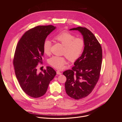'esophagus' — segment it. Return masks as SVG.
Listing matches in <instances>:
<instances>
[{
	"label": "esophagus",
	"instance_id": "obj_1",
	"mask_svg": "<svg viewBox=\"0 0 122 122\" xmlns=\"http://www.w3.org/2000/svg\"><path fill=\"white\" fill-rule=\"evenodd\" d=\"M56 73L57 75H61V73L59 70H57L56 71Z\"/></svg>",
	"mask_w": 122,
	"mask_h": 122
}]
</instances>
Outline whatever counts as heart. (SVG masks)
Instances as JSON below:
<instances>
[{
	"mask_svg": "<svg viewBox=\"0 0 122 122\" xmlns=\"http://www.w3.org/2000/svg\"><path fill=\"white\" fill-rule=\"evenodd\" d=\"M55 40L61 43L64 46L62 54L64 56H53L49 59L48 63L52 67L61 69L67 63L66 57L70 61L77 60L81 55L85 46L84 40L79 37H76L67 31H63L55 35ZM52 42L48 39L45 40L43 44V51L46 54L50 53Z\"/></svg>",
	"mask_w": 122,
	"mask_h": 122,
	"instance_id": "b5f03b06",
	"label": "heart"
}]
</instances>
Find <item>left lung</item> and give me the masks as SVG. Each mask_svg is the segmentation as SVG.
Returning a JSON list of instances; mask_svg holds the SVG:
<instances>
[{
  "label": "left lung",
  "mask_w": 122,
  "mask_h": 122,
  "mask_svg": "<svg viewBox=\"0 0 122 122\" xmlns=\"http://www.w3.org/2000/svg\"><path fill=\"white\" fill-rule=\"evenodd\" d=\"M78 30L83 36L84 51L74 62L72 70L63 73L66 77L65 84L67 94L79 100L87 96L95 86L100 77L102 52V46L93 34L87 28L78 27L70 29Z\"/></svg>",
  "instance_id": "obj_1"
}]
</instances>
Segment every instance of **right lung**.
Segmentation results:
<instances>
[{"label":"right lung","instance_id":"add662e5","mask_svg":"<svg viewBox=\"0 0 122 122\" xmlns=\"http://www.w3.org/2000/svg\"><path fill=\"white\" fill-rule=\"evenodd\" d=\"M55 28L52 25L38 26L29 30L20 39L15 49L13 64L16 78L24 92L34 98L46 93L56 74L49 66L40 72L37 70L44 56V42Z\"/></svg>","mask_w":122,"mask_h":122}]
</instances>
